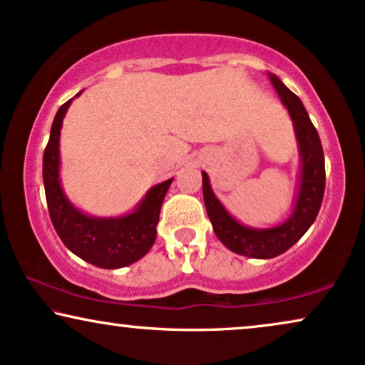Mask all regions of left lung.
<instances>
[{
	"mask_svg": "<svg viewBox=\"0 0 365 365\" xmlns=\"http://www.w3.org/2000/svg\"><path fill=\"white\" fill-rule=\"evenodd\" d=\"M283 106L290 113L293 129L300 149L302 171L300 189L293 212L280 226L267 230L243 226L225 210L210 186V178L202 173V196L212 230L221 243L231 252L250 258H275L292 248L307 233L315 221L325 191V159L319 132L312 124L304 103L290 88L285 87L277 75L268 73Z\"/></svg>",
	"mask_w": 365,
	"mask_h": 365,
	"instance_id": "left-lung-1",
	"label": "left lung"
}]
</instances>
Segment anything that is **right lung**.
Here are the masks:
<instances>
[{
    "instance_id": "add662e5",
    "label": "right lung",
    "mask_w": 365,
    "mask_h": 365,
    "mask_svg": "<svg viewBox=\"0 0 365 365\" xmlns=\"http://www.w3.org/2000/svg\"><path fill=\"white\" fill-rule=\"evenodd\" d=\"M72 101L56 112L43 153V184L51 223L63 245L85 262L107 269L127 267L153 248L160 206L173 179L150 187L130 215L96 217L78 211L60 184V129Z\"/></svg>"
}]
</instances>
